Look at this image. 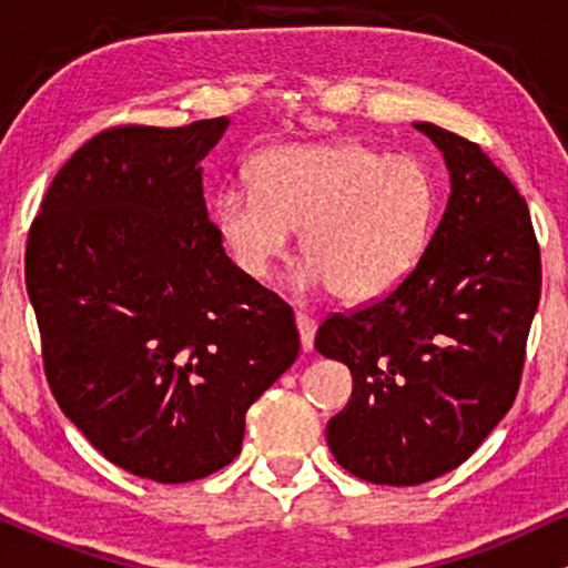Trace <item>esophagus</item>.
Returning <instances> with one entry per match:
<instances>
[{
    "mask_svg": "<svg viewBox=\"0 0 568 568\" xmlns=\"http://www.w3.org/2000/svg\"><path fill=\"white\" fill-rule=\"evenodd\" d=\"M296 325H298V336H302V347L304 349H312V344H315L317 321L312 315H304V312H298Z\"/></svg>",
    "mask_w": 568,
    "mask_h": 568,
    "instance_id": "1",
    "label": "esophagus"
}]
</instances>
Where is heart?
<instances>
[{"label":"heart","mask_w":568,"mask_h":568,"mask_svg":"<svg viewBox=\"0 0 568 568\" xmlns=\"http://www.w3.org/2000/svg\"><path fill=\"white\" fill-rule=\"evenodd\" d=\"M438 186L425 162L357 141L293 143L264 152L253 186H226L216 221L234 262L270 277L302 230L304 288L352 304L395 291L425 256Z\"/></svg>","instance_id":"1"}]
</instances>
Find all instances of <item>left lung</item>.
<instances>
[{
    "label": "left lung",
    "instance_id": "1",
    "mask_svg": "<svg viewBox=\"0 0 568 568\" xmlns=\"http://www.w3.org/2000/svg\"><path fill=\"white\" fill-rule=\"evenodd\" d=\"M446 158L452 197L414 272L317 328L352 371L328 448L355 478L419 486L454 470L513 408L542 293L531 213L478 143L416 122Z\"/></svg>",
    "mask_w": 568,
    "mask_h": 568
}]
</instances>
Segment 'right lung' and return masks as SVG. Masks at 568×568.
Wrapping results in <instances>:
<instances>
[{"label":"right lung","mask_w":568,"mask_h":568,"mask_svg":"<svg viewBox=\"0 0 568 568\" xmlns=\"http://www.w3.org/2000/svg\"><path fill=\"white\" fill-rule=\"evenodd\" d=\"M230 120L114 125L71 154L26 243L53 397L109 462L189 484L243 448L298 357L293 310L221 245L200 162Z\"/></svg>","instance_id":"1"}]
</instances>
